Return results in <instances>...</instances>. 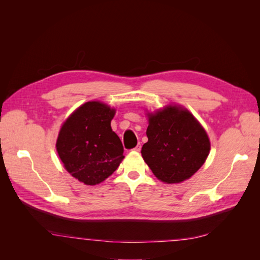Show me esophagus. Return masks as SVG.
<instances>
[{"instance_id":"1","label":"esophagus","mask_w":260,"mask_h":260,"mask_svg":"<svg viewBox=\"0 0 260 260\" xmlns=\"http://www.w3.org/2000/svg\"><path fill=\"white\" fill-rule=\"evenodd\" d=\"M132 151H135V152H140V151H141V145H140V144H138L135 148L132 149Z\"/></svg>"}]
</instances>
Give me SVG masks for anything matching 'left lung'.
I'll use <instances>...</instances> for the list:
<instances>
[{"mask_svg": "<svg viewBox=\"0 0 260 260\" xmlns=\"http://www.w3.org/2000/svg\"><path fill=\"white\" fill-rule=\"evenodd\" d=\"M147 142L142 157L157 179L180 183L191 178L210 151L206 131L185 108L170 105L148 113Z\"/></svg>", "mask_w": 260, "mask_h": 260, "instance_id": "left-lung-1", "label": "left lung"}]
</instances>
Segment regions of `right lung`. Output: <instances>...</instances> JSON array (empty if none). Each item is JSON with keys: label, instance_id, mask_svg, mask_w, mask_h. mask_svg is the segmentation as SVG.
<instances>
[{"label": "right lung", "instance_id": "1", "mask_svg": "<svg viewBox=\"0 0 260 260\" xmlns=\"http://www.w3.org/2000/svg\"><path fill=\"white\" fill-rule=\"evenodd\" d=\"M116 111L98 101L70 115L58 133L56 149L66 170L86 185L103 182L123 159L121 141L112 130Z\"/></svg>", "mask_w": 260, "mask_h": 260}]
</instances>
